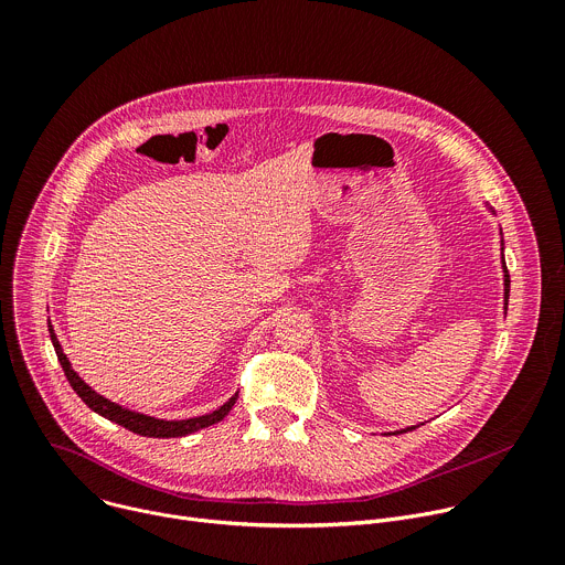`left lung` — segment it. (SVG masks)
<instances>
[{
	"label": "left lung",
	"instance_id": "left-lung-1",
	"mask_svg": "<svg viewBox=\"0 0 565 565\" xmlns=\"http://www.w3.org/2000/svg\"><path fill=\"white\" fill-rule=\"evenodd\" d=\"M503 277H505V308H508V299H510V273H508V266H505V259H503ZM412 429H416V427H407V429H402V431H397V434H405V431H412Z\"/></svg>",
	"mask_w": 565,
	"mask_h": 565
}]
</instances>
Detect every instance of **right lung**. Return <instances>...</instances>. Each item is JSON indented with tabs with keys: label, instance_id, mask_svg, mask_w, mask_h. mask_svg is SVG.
<instances>
[{
	"label": "right lung",
	"instance_id": "obj_1",
	"mask_svg": "<svg viewBox=\"0 0 565 565\" xmlns=\"http://www.w3.org/2000/svg\"><path fill=\"white\" fill-rule=\"evenodd\" d=\"M49 333H51V342H53L55 355H57V360L62 364V371H64L68 384L73 386V391L79 397H83L85 405L92 412L100 414L103 418H107V420H111V423H116V425H120V427H125V429H129V431H134L138 436H147V438H179V436L194 434V431H199L203 427H210V425H216L218 420H223L230 414V409L234 407V402H236V393H234L221 409H216V412H212L207 416L188 418V420H158V418H151V416L136 414V412L125 409V407L116 405V402L103 397L100 393H96L83 377H79L71 369V364H68V360H66V355H64V351H62V347H60V342H57V338H55L51 327H49Z\"/></svg>",
	"mask_w": 565,
	"mask_h": 565
}]
</instances>
